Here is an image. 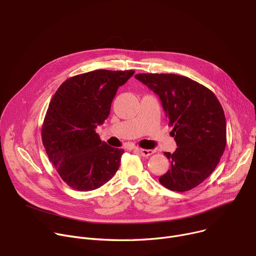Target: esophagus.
I'll use <instances>...</instances> for the list:
<instances>
[{
	"instance_id": "34e87169",
	"label": "esophagus",
	"mask_w": 256,
	"mask_h": 256,
	"mask_svg": "<svg viewBox=\"0 0 256 256\" xmlns=\"http://www.w3.org/2000/svg\"><path fill=\"white\" fill-rule=\"evenodd\" d=\"M136 152L140 153L142 156H145V157H148L150 155H152L154 153V150H151V149H142V148H136L134 149Z\"/></svg>"
}]
</instances>
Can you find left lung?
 Masks as SVG:
<instances>
[{
  "label": "left lung",
  "instance_id": "1",
  "mask_svg": "<svg viewBox=\"0 0 256 256\" xmlns=\"http://www.w3.org/2000/svg\"><path fill=\"white\" fill-rule=\"evenodd\" d=\"M161 100L178 148L164 152L170 170L159 178L166 188L189 191L216 170L226 144L222 107L214 92L199 82L172 74H138Z\"/></svg>",
  "mask_w": 256,
  "mask_h": 256
}]
</instances>
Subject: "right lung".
Returning <instances> with one entry per match:
<instances>
[{
  "mask_svg": "<svg viewBox=\"0 0 256 256\" xmlns=\"http://www.w3.org/2000/svg\"><path fill=\"white\" fill-rule=\"evenodd\" d=\"M134 74L99 69L74 76L53 96L42 141L60 178L72 189H98L118 172L124 150L101 141L96 128L108 118L118 88Z\"/></svg>",
  "mask_w": 256,
  "mask_h": 256,
  "instance_id": "right-lung-1",
  "label": "right lung"
}]
</instances>
